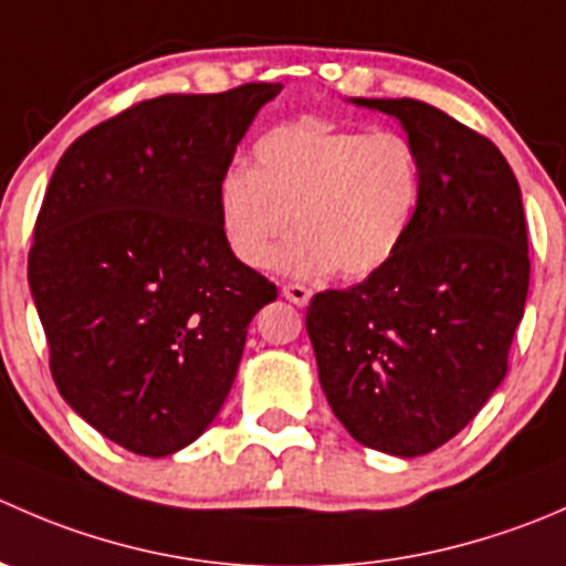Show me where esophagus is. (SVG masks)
Returning a JSON list of instances; mask_svg holds the SVG:
<instances>
[{
    "mask_svg": "<svg viewBox=\"0 0 566 566\" xmlns=\"http://www.w3.org/2000/svg\"><path fill=\"white\" fill-rule=\"evenodd\" d=\"M282 295L290 301V304L306 306V304H310V298H312V290L304 287V284H284Z\"/></svg>",
    "mask_w": 566,
    "mask_h": 566,
    "instance_id": "1",
    "label": "esophagus"
}]
</instances>
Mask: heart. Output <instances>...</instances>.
<instances>
[{"instance_id": "obj_1", "label": "heart", "mask_w": 566, "mask_h": 566, "mask_svg": "<svg viewBox=\"0 0 566 566\" xmlns=\"http://www.w3.org/2000/svg\"><path fill=\"white\" fill-rule=\"evenodd\" d=\"M424 199V161L397 130L284 123L251 147V167H230L216 186L227 249L247 268L273 265L298 279L336 271L367 279L399 254Z\"/></svg>"}]
</instances>
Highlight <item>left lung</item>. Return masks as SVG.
<instances>
[{
	"mask_svg": "<svg viewBox=\"0 0 566 566\" xmlns=\"http://www.w3.org/2000/svg\"><path fill=\"white\" fill-rule=\"evenodd\" d=\"M399 119L424 161L410 238L384 271L306 310L319 386L358 443L394 458L443 447L506 375L528 295L521 186L499 147L413 98H353Z\"/></svg>",
	"mask_w": 566,
	"mask_h": 566,
	"instance_id": "obj_1",
	"label": "left lung"
}]
</instances>
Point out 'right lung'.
I'll return each instance as SVG.
<instances>
[{"label": "right lung", "mask_w": 566, "mask_h": 566, "mask_svg": "<svg viewBox=\"0 0 566 566\" xmlns=\"http://www.w3.org/2000/svg\"><path fill=\"white\" fill-rule=\"evenodd\" d=\"M282 84L161 95L78 136L56 164L30 290L62 399L108 441L167 458L219 416L251 317L276 284L238 262L216 186Z\"/></svg>", "instance_id": "1"}]
</instances>
